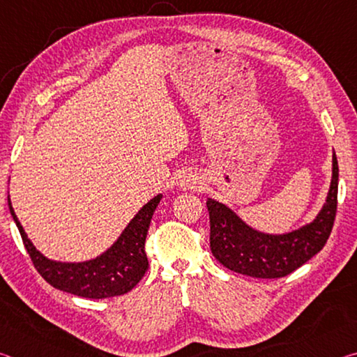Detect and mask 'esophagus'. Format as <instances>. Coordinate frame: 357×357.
Returning <instances> with one entry per match:
<instances>
[{
	"instance_id": "esophagus-1",
	"label": "esophagus",
	"mask_w": 357,
	"mask_h": 357,
	"mask_svg": "<svg viewBox=\"0 0 357 357\" xmlns=\"http://www.w3.org/2000/svg\"><path fill=\"white\" fill-rule=\"evenodd\" d=\"M202 184V179L195 176V174H187L183 183H181V187H183L184 190H200Z\"/></svg>"
}]
</instances>
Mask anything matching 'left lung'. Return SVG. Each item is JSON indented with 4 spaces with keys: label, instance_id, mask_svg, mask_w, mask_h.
Segmentation results:
<instances>
[{
    "label": "left lung",
    "instance_id": "8db88e82",
    "mask_svg": "<svg viewBox=\"0 0 357 357\" xmlns=\"http://www.w3.org/2000/svg\"><path fill=\"white\" fill-rule=\"evenodd\" d=\"M337 192L338 164L334 154L332 183L321 213L309 225L279 236L255 231L225 204L209 198L211 252L229 271L255 279H280L291 274L328 243L337 213Z\"/></svg>",
    "mask_w": 357,
    "mask_h": 357
}]
</instances>
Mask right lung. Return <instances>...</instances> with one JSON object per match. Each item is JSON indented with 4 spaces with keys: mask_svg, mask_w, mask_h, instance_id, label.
<instances>
[{
    "mask_svg": "<svg viewBox=\"0 0 357 357\" xmlns=\"http://www.w3.org/2000/svg\"><path fill=\"white\" fill-rule=\"evenodd\" d=\"M162 195L154 197L121 234L119 239L100 257L84 263H58L45 258L28 239L25 229L10 206V214L19 228L23 245L44 280L61 291L89 299H104L130 291L149 268L144 252L148 228Z\"/></svg>",
    "mask_w": 357,
    "mask_h": 357,
    "instance_id": "add662e5",
    "label": "right lung"
}]
</instances>
